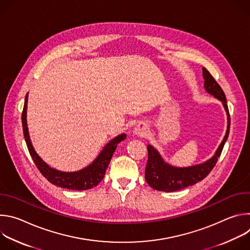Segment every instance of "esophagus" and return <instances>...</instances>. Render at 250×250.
I'll return each instance as SVG.
<instances>
[{"instance_id": "obj_1", "label": "esophagus", "mask_w": 250, "mask_h": 250, "mask_svg": "<svg viewBox=\"0 0 250 250\" xmlns=\"http://www.w3.org/2000/svg\"><path fill=\"white\" fill-rule=\"evenodd\" d=\"M147 132V125L145 124V123H139L135 125L134 129H133V133L135 135H139V136H142V135H146V133Z\"/></svg>"}]
</instances>
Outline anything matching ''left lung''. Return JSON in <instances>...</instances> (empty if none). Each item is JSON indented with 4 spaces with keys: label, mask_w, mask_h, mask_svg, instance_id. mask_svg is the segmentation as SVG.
<instances>
[{
    "label": "left lung",
    "mask_w": 250,
    "mask_h": 250,
    "mask_svg": "<svg viewBox=\"0 0 250 250\" xmlns=\"http://www.w3.org/2000/svg\"><path fill=\"white\" fill-rule=\"evenodd\" d=\"M203 77L205 79L204 86L206 91L220 100L225 106V110L228 115V129L226 135L222 141V144L219 146L215 155L210 159L207 160L202 164L183 168L174 167L166 163L159 154V152L154 149L153 146H147L148 159L146 167V180L151 188L157 191L175 192L202 181L204 178L208 175L211 169L215 167L228 139L230 126V117L226 95L221 86L215 80V78L210 75V73L205 67H203Z\"/></svg>",
    "instance_id": "left-lung-1"
}]
</instances>
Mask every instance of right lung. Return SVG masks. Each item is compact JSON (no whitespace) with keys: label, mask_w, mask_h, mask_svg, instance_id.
Wrapping results in <instances>:
<instances>
[{"label":"right lung","mask_w":250,"mask_h":250,"mask_svg":"<svg viewBox=\"0 0 250 250\" xmlns=\"http://www.w3.org/2000/svg\"><path fill=\"white\" fill-rule=\"evenodd\" d=\"M27 104V94L24 100V105L21 114V123H22V130L23 136L26 142V146L29 151V154L37 165L38 169L41 173L46 178V179L55 186L60 188L69 189V190H88L96 187L104 178L106 168L112 159V156L121 141L125 140L126 134L123 133L112 139L108 145H106L98 157L86 168L76 171V172H62L56 169L49 167L40 156L35 152L31 141L29 139L28 128L26 124V105Z\"/></svg>","instance_id":"1"}]
</instances>
